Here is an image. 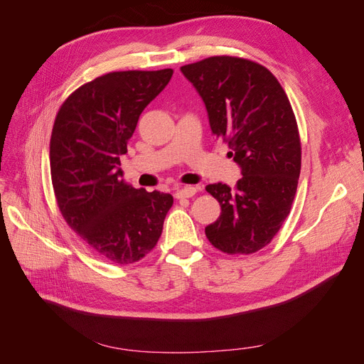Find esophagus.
Returning <instances> with one entry per match:
<instances>
[{
  "instance_id": "obj_1",
  "label": "esophagus",
  "mask_w": 364,
  "mask_h": 364,
  "mask_svg": "<svg viewBox=\"0 0 364 364\" xmlns=\"http://www.w3.org/2000/svg\"><path fill=\"white\" fill-rule=\"evenodd\" d=\"M197 193V190L194 186H183V188H178L174 193V196L178 197V199H188V197H193Z\"/></svg>"
}]
</instances>
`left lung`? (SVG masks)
Wrapping results in <instances>:
<instances>
[{
	"mask_svg": "<svg viewBox=\"0 0 364 364\" xmlns=\"http://www.w3.org/2000/svg\"><path fill=\"white\" fill-rule=\"evenodd\" d=\"M181 71L243 176L234 190L222 182L206 185L222 214L205 234L222 252H257L289 215L301 174V139L289 97L267 68L246 59L208 58Z\"/></svg>",
	"mask_w": 364,
	"mask_h": 364,
	"instance_id": "8db88e82",
	"label": "left lung"
}]
</instances>
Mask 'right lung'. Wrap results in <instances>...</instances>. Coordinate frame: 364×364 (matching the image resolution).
<instances>
[{
  "mask_svg": "<svg viewBox=\"0 0 364 364\" xmlns=\"http://www.w3.org/2000/svg\"><path fill=\"white\" fill-rule=\"evenodd\" d=\"M173 70L109 73L74 91L59 109L50 141L53 188L63 218L98 257L118 266L156 246L173 196L134 188L121 156L139 115Z\"/></svg>",
  "mask_w": 364,
  "mask_h": 364,
  "instance_id": "add662e5",
  "label": "right lung"
}]
</instances>
